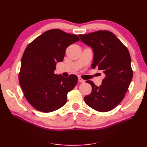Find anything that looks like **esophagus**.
Segmentation results:
<instances>
[{
  "mask_svg": "<svg viewBox=\"0 0 147 147\" xmlns=\"http://www.w3.org/2000/svg\"><path fill=\"white\" fill-rule=\"evenodd\" d=\"M78 82H80V83H84V80H83V79L81 78H78Z\"/></svg>",
  "mask_w": 147,
  "mask_h": 147,
  "instance_id": "34e87169",
  "label": "esophagus"
}]
</instances>
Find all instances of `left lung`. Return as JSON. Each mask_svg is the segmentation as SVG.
<instances>
[{"label": "left lung", "instance_id": "8db88e82", "mask_svg": "<svg viewBox=\"0 0 147 147\" xmlns=\"http://www.w3.org/2000/svg\"><path fill=\"white\" fill-rule=\"evenodd\" d=\"M81 40L92 48L94 58L91 65L105 75L102 85L92 86L90 94L84 97L91 108L101 112L112 110L122 101L132 78L131 59L126 47L109 30H98L79 35Z\"/></svg>", "mask_w": 147, "mask_h": 147}]
</instances>
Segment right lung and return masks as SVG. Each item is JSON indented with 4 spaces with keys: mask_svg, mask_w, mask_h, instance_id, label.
<instances>
[{
    "mask_svg": "<svg viewBox=\"0 0 147 147\" xmlns=\"http://www.w3.org/2000/svg\"><path fill=\"white\" fill-rule=\"evenodd\" d=\"M79 40L77 35L55 29L43 33L26 47L19 83L26 100L35 109L51 112L66 103L67 93L77 84L78 77L56 75L54 70L57 62L63 61L66 48Z\"/></svg>",
    "mask_w": 147,
    "mask_h": 147,
    "instance_id": "right-lung-1",
    "label": "right lung"
}]
</instances>
